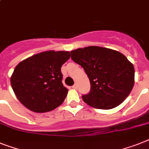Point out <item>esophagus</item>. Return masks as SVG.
Returning <instances> with one entry per match:
<instances>
[{
	"label": "esophagus",
	"instance_id": "obj_1",
	"mask_svg": "<svg viewBox=\"0 0 149 149\" xmlns=\"http://www.w3.org/2000/svg\"><path fill=\"white\" fill-rule=\"evenodd\" d=\"M72 88H74V89H77V84H74V85L72 86Z\"/></svg>",
	"mask_w": 149,
	"mask_h": 149
}]
</instances>
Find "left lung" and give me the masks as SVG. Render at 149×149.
I'll return each instance as SVG.
<instances>
[{"mask_svg":"<svg viewBox=\"0 0 149 149\" xmlns=\"http://www.w3.org/2000/svg\"><path fill=\"white\" fill-rule=\"evenodd\" d=\"M72 59L83 68L91 91L82 98L97 109L110 110L122 104L135 83L134 66L116 50L100 46L79 48L71 52Z\"/></svg>","mask_w":149,"mask_h":149,"instance_id":"obj_1","label":"left lung"}]
</instances>
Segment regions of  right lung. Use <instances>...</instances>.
<instances>
[{
    "instance_id": "add662e5",
    "label": "right lung",
    "mask_w": 149,
    "mask_h": 149,
    "mask_svg": "<svg viewBox=\"0 0 149 149\" xmlns=\"http://www.w3.org/2000/svg\"><path fill=\"white\" fill-rule=\"evenodd\" d=\"M68 51H45L20 61L10 77L12 89L24 107L36 113L51 111L61 105L68 90L61 82V65Z\"/></svg>"
}]
</instances>
